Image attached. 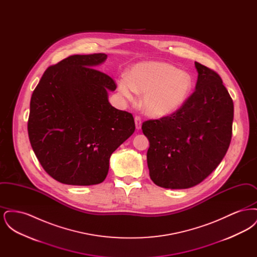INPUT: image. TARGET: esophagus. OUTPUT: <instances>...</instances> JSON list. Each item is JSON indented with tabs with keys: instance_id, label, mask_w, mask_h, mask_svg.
Returning a JSON list of instances; mask_svg holds the SVG:
<instances>
[{
	"instance_id": "obj_1",
	"label": "esophagus",
	"mask_w": 257,
	"mask_h": 257,
	"mask_svg": "<svg viewBox=\"0 0 257 257\" xmlns=\"http://www.w3.org/2000/svg\"><path fill=\"white\" fill-rule=\"evenodd\" d=\"M135 124H136V128L139 130L142 127V118L139 115L135 116Z\"/></svg>"
}]
</instances>
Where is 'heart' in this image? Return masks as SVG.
<instances>
[{
    "label": "heart",
    "mask_w": 257,
    "mask_h": 257,
    "mask_svg": "<svg viewBox=\"0 0 257 257\" xmlns=\"http://www.w3.org/2000/svg\"><path fill=\"white\" fill-rule=\"evenodd\" d=\"M193 89L192 76L162 61L137 63L127 78L118 81V90L128 100L135 92L145 94L143 109L152 117H166L183 107Z\"/></svg>",
    "instance_id": "obj_1"
}]
</instances>
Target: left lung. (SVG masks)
Returning a JSON list of instances; mask_svg holds the SVG:
<instances>
[{"label": "left lung", "instance_id": "obj_1", "mask_svg": "<svg viewBox=\"0 0 257 257\" xmlns=\"http://www.w3.org/2000/svg\"><path fill=\"white\" fill-rule=\"evenodd\" d=\"M196 90L175 113L143 123L151 180L167 189L202 182L223 159L232 136L233 101L220 75L195 62Z\"/></svg>", "mask_w": 257, "mask_h": 257}]
</instances>
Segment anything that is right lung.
<instances>
[{"mask_svg":"<svg viewBox=\"0 0 257 257\" xmlns=\"http://www.w3.org/2000/svg\"><path fill=\"white\" fill-rule=\"evenodd\" d=\"M106 54L73 55L49 66L31 98L28 134L40 165L55 180L101 183L111 153L134 133L132 113L115 109L116 86L97 70Z\"/></svg>","mask_w":257,"mask_h":257,"instance_id":"right-lung-1","label":"right lung"}]
</instances>
